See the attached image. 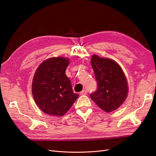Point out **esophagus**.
<instances>
[{
	"label": "esophagus",
	"mask_w": 156,
	"mask_h": 156,
	"mask_svg": "<svg viewBox=\"0 0 156 156\" xmlns=\"http://www.w3.org/2000/svg\"><path fill=\"white\" fill-rule=\"evenodd\" d=\"M87 91L85 90L80 92V95H82V96H83V95H87Z\"/></svg>",
	"instance_id": "34e87169"
}]
</instances>
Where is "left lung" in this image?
Masks as SVG:
<instances>
[{
  "label": "left lung",
  "mask_w": 156,
  "mask_h": 156,
  "mask_svg": "<svg viewBox=\"0 0 156 156\" xmlns=\"http://www.w3.org/2000/svg\"><path fill=\"white\" fill-rule=\"evenodd\" d=\"M91 65L95 74L98 88L90 94L92 100L103 111L111 112L124 102L128 92L123 70L115 61L94 55Z\"/></svg>",
  "instance_id": "left-lung-1"
}]
</instances>
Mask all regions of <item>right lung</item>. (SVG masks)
<instances>
[{
    "mask_svg": "<svg viewBox=\"0 0 156 156\" xmlns=\"http://www.w3.org/2000/svg\"><path fill=\"white\" fill-rule=\"evenodd\" d=\"M69 62L64 57L47 59L39 66L33 77V98L40 109L50 116L64 115L79 97L65 73Z\"/></svg>",
    "mask_w": 156,
    "mask_h": 156,
    "instance_id": "1",
    "label": "right lung"
}]
</instances>
